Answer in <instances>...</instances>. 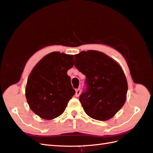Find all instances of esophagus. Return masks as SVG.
<instances>
[{
	"mask_svg": "<svg viewBox=\"0 0 153 153\" xmlns=\"http://www.w3.org/2000/svg\"><path fill=\"white\" fill-rule=\"evenodd\" d=\"M80 94H81V89H76V97H79Z\"/></svg>",
	"mask_w": 153,
	"mask_h": 153,
	"instance_id": "esophagus-1",
	"label": "esophagus"
}]
</instances>
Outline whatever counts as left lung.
<instances>
[{
    "mask_svg": "<svg viewBox=\"0 0 153 153\" xmlns=\"http://www.w3.org/2000/svg\"><path fill=\"white\" fill-rule=\"evenodd\" d=\"M74 58L75 67L86 76L87 89L79 97L85 112L96 120H109L126 101L128 84L123 70L99 51H82Z\"/></svg>",
    "mask_w": 153,
    "mask_h": 153,
    "instance_id": "1",
    "label": "left lung"
}]
</instances>
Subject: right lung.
Masks as SVG:
<instances>
[{
	"label": "right lung",
	"mask_w": 153,
	"mask_h": 153,
	"mask_svg": "<svg viewBox=\"0 0 153 153\" xmlns=\"http://www.w3.org/2000/svg\"><path fill=\"white\" fill-rule=\"evenodd\" d=\"M74 66V56L53 52L42 58L32 69L26 86L30 109L46 120L62 115L75 94L67 71Z\"/></svg>",
	"instance_id": "1"
}]
</instances>
